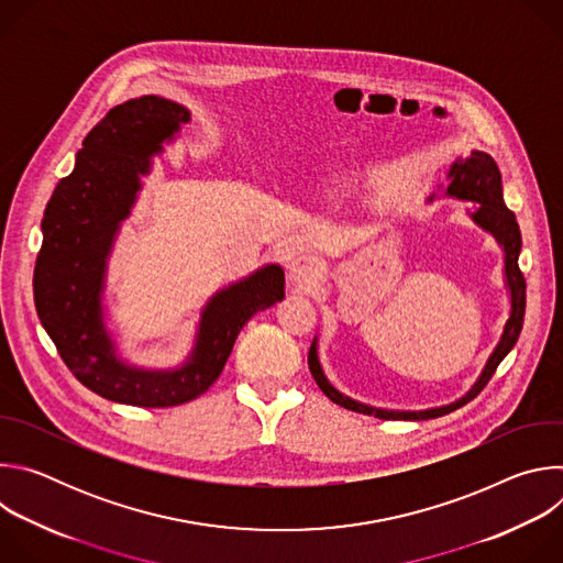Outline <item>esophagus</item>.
Listing matches in <instances>:
<instances>
[{
    "instance_id": "1",
    "label": "esophagus",
    "mask_w": 563,
    "mask_h": 563,
    "mask_svg": "<svg viewBox=\"0 0 563 563\" xmlns=\"http://www.w3.org/2000/svg\"><path fill=\"white\" fill-rule=\"evenodd\" d=\"M287 274H289V280L302 289H309L318 283V276H320V267H318V261L309 254H298L296 258H291L289 267H287Z\"/></svg>"
}]
</instances>
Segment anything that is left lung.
<instances>
[{"label": "left lung", "instance_id": "8db88e82", "mask_svg": "<svg viewBox=\"0 0 563 563\" xmlns=\"http://www.w3.org/2000/svg\"><path fill=\"white\" fill-rule=\"evenodd\" d=\"M448 178H450L448 196L476 202V209L472 211V220L484 227L486 231H490L499 240V245L506 252V280H508V287H510L512 311H510V318H508V323L504 328V336H501L499 345L495 347L493 356L488 358L484 372H481L478 380L472 385V389L463 398H459L456 404H450L445 408H434V410H423V412L376 410V408L358 404V400H352V398L343 396L339 389L332 387V383L325 378L323 369H320V363H318V356H316V343H311L307 363H309V372H311L313 380L318 383L320 389L325 391V396H330V400H334L336 406H341L345 410L367 415V417H376V419H385V421L387 419H391V421H400V419H404V421H426V419H437V417L450 415V412L459 410L461 406L470 404V400L488 385V380L497 372L499 363L508 356V352L515 347V343L521 334L523 313H526V278L519 269L521 231H519L515 213L504 202L501 172H499L497 163L488 153L472 151L470 157L456 159V163L450 167Z\"/></svg>", "mask_w": 563, "mask_h": 563}]
</instances>
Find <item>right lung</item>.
<instances>
[{
    "label": "right lung",
    "mask_w": 563,
    "mask_h": 563,
    "mask_svg": "<svg viewBox=\"0 0 563 563\" xmlns=\"http://www.w3.org/2000/svg\"><path fill=\"white\" fill-rule=\"evenodd\" d=\"M187 122L185 107L157 96L113 107L87 133L75 169L44 209L33 274L37 316L73 376L115 404L172 408L198 398L220 376L247 320L285 298V274L269 265L207 302L196 350L180 369L146 372L115 356L100 305L107 256L148 157Z\"/></svg>",
    "instance_id": "add662e5"
}]
</instances>
